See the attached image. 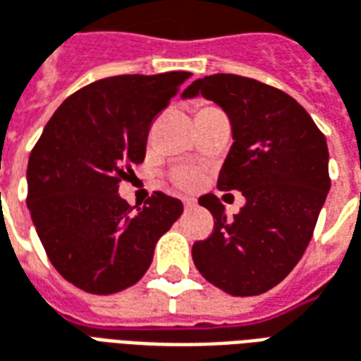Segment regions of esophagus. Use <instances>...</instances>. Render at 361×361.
Here are the masks:
<instances>
[{"instance_id":"obj_1","label":"esophagus","mask_w":361,"mask_h":361,"mask_svg":"<svg viewBox=\"0 0 361 361\" xmlns=\"http://www.w3.org/2000/svg\"><path fill=\"white\" fill-rule=\"evenodd\" d=\"M183 204H185L186 209H192L194 206H196V200H194V198H185V200H183Z\"/></svg>"}]
</instances>
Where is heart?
<instances>
[{"label": "heart", "instance_id": "1", "mask_svg": "<svg viewBox=\"0 0 361 361\" xmlns=\"http://www.w3.org/2000/svg\"><path fill=\"white\" fill-rule=\"evenodd\" d=\"M175 183L183 188H194L200 183V175L194 169H180V171H176Z\"/></svg>", "mask_w": 361, "mask_h": 361}]
</instances>
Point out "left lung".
Wrapping results in <instances>:
<instances>
[{
  "label": "left lung",
  "mask_w": 361,
  "mask_h": 361,
  "mask_svg": "<svg viewBox=\"0 0 361 361\" xmlns=\"http://www.w3.org/2000/svg\"><path fill=\"white\" fill-rule=\"evenodd\" d=\"M196 94L229 116L233 145L217 188L241 190L247 204L227 219L216 194L198 198L214 216V231L194 243L192 260L229 295H260L290 274L313 237L331 188L326 140L293 97L257 79L206 75L183 97Z\"/></svg>",
  "instance_id": "obj_1"
}]
</instances>
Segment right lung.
Masks as SVG:
<instances>
[{
    "label": "right lung",
    "instance_id": "obj_1",
    "mask_svg": "<svg viewBox=\"0 0 361 361\" xmlns=\"http://www.w3.org/2000/svg\"><path fill=\"white\" fill-rule=\"evenodd\" d=\"M188 78L167 71L99 79L58 106L32 147L30 217L54 268L79 290L111 295L134 286L183 214V202L163 192L134 212L118 185L144 161L153 118Z\"/></svg>",
    "mask_w": 361,
    "mask_h": 361
}]
</instances>
